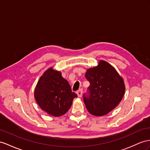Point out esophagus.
<instances>
[{"label": "esophagus", "instance_id": "34e87169", "mask_svg": "<svg viewBox=\"0 0 150 150\" xmlns=\"http://www.w3.org/2000/svg\"><path fill=\"white\" fill-rule=\"evenodd\" d=\"M82 93H83V91H82V89H79V91H76V94H77V95H78V97H79V98L82 97Z\"/></svg>", "mask_w": 150, "mask_h": 150}]
</instances>
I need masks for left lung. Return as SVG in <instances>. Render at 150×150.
<instances>
[{"label":"left lung","mask_w":150,"mask_h":150,"mask_svg":"<svg viewBox=\"0 0 150 150\" xmlns=\"http://www.w3.org/2000/svg\"><path fill=\"white\" fill-rule=\"evenodd\" d=\"M85 76L90 82L89 94H83L88 112L100 117L116 108L124 96L125 87L124 80L112 65L99 61L97 67L87 69Z\"/></svg>","instance_id":"left-lung-1"}]
</instances>
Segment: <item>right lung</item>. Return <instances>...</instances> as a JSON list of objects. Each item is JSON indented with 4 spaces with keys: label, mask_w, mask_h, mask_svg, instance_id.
I'll return each instance as SVG.
<instances>
[{
    "label": "right lung",
    "mask_w": 150,
    "mask_h": 150,
    "mask_svg": "<svg viewBox=\"0 0 150 150\" xmlns=\"http://www.w3.org/2000/svg\"><path fill=\"white\" fill-rule=\"evenodd\" d=\"M34 97L42 110L52 116L59 117L68 112L77 95L71 91L60 71L49 68L38 80Z\"/></svg>",
    "instance_id": "1"
}]
</instances>
